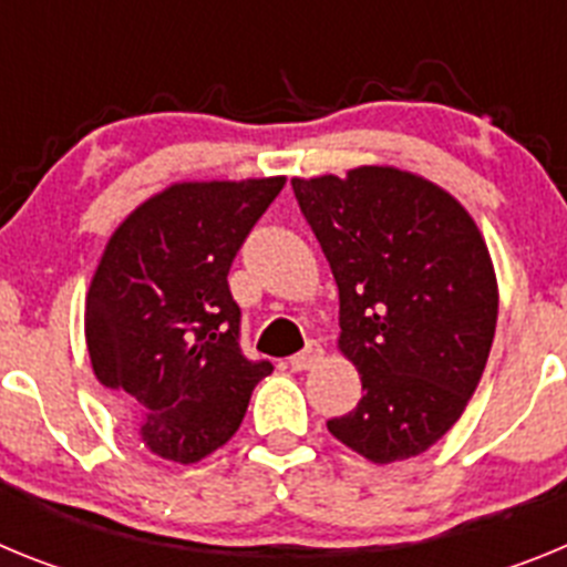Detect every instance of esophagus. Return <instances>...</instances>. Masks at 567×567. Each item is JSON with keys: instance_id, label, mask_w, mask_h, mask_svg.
<instances>
[{"instance_id": "34e87169", "label": "esophagus", "mask_w": 567, "mask_h": 567, "mask_svg": "<svg viewBox=\"0 0 567 567\" xmlns=\"http://www.w3.org/2000/svg\"><path fill=\"white\" fill-rule=\"evenodd\" d=\"M320 358H323V349H320L318 343H309L303 352H298L289 358V365H292L295 372H303V369H312Z\"/></svg>"}]
</instances>
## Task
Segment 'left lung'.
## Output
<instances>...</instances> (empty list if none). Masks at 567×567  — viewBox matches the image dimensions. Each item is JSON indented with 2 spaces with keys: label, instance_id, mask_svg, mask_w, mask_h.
Here are the masks:
<instances>
[{
  "label": "left lung",
  "instance_id": "left-lung-1",
  "mask_svg": "<svg viewBox=\"0 0 567 567\" xmlns=\"http://www.w3.org/2000/svg\"><path fill=\"white\" fill-rule=\"evenodd\" d=\"M340 292V352L363 398L329 432L372 463L432 449L483 378L497 278L477 224L420 175L358 167L292 178Z\"/></svg>",
  "mask_w": 567,
  "mask_h": 567
}]
</instances>
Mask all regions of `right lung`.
I'll return each mask as SVG.
<instances>
[{"label": "right lung", "mask_w": 567, "mask_h": 567, "mask_svg": "<svg viewBox=\"0 0 567 567\" xmlns=\"http://www.w3.org/2000/svg\"><path fill=\"white\" fill-rule=\"evenodd\" d=\"M287 178L187 182L130 213L84 307L99 383L133 400L150 452L198 463L221 449L272 372L240 352L229 267Z\"/></svg>", "instance_id": "add662e5"}]
</instances>
